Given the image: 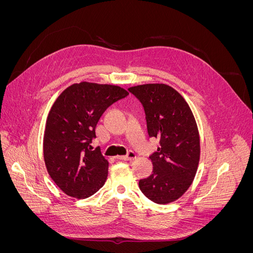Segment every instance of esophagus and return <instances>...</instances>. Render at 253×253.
Returning a JSON list of instances; mask_svg holds the SVG:
<instances>
[{
    "instance_id": "obj_1",
    "label": "esophagus",
    "mask_w": 253,
    "mask_h": 253,
    "mask_svg": "<svg viewBox=\"0 0 253 253\" xmlns=\"http://www.w3.org/2000/svg\"><path fill=\"white\" fill-rule=\"evenodd\" d=\"M118 159L120 160H134L136 158V154L134 152H128L126 155H124V156H117Z\"/></svg>"
}]
</instances>
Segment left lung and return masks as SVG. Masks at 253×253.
Here are the masks:
<instances>
[{
	"label": "left lung",
	"instance_id": "obj_1",
	"mask_svg": "<svg viewBox=\"0 0 253 253\" xmlns=\"http://www.w3.org/2000/svg\"><path fill=\"white\" fill-rule=\"evenodd\" d=\"M141 102L148 133L160 147L150 156L153 172L139 180L141 192L156 204L172 203L192 183L200 163V134L193 113L183 97L163 83L128 88Z\"/></svg>",
	"mask_w": 253,
	"mask_h": 253
}]
</instances>
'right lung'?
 <instances>
[{"label":"right lung","instance_id":"right-lung-1","mask_svg":"<svg viewBox=\"0 0 253 253\" xmlns=\"http://www.w3.org/2000/svg\"><path fill=\"white\" fill-rule=\"evenodd\" d=\"M127 95L117 85L80 82L64 89L52 104L43 138L44 162L65 194L86 198L104 185L109 162L90 143L105 110Z\"/></svg>","mask_w":253,"mask_h":253}]
</instances>
